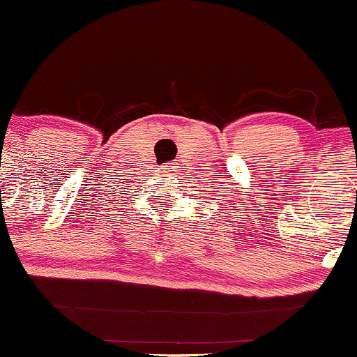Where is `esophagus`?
<instances>
[{
  "instance_id": "1",
  "label": "esophagus",
  "mask_w": 357,
  "mask_h": 357,
  "mask_svg": "<svg viewBox=\"0 0 357 357\" xmlns=\"http://www.w3.org/2000/svg\"><path fill=\"white\" fill-rule=\"evenodd\" d=\"M172 168H174V163H167L163 167V172H174V170H172Z\"/></svg>"
}]
</instances>
